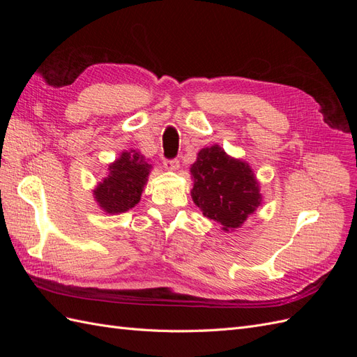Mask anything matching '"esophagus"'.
<instances>
[{
  "mask_svg": "<svg viewBox=\"0 0 357 357\" xmlns=\"http://www.w3.org/2000/svg\"><path fill=\"white\" fill-rule=\"evenodd\" d=\"M164 167L167 171H177L180 168V162L177 159H172V160H165L164 162Z\"/></svg>",
  "mask_w": 357,
  "mask_h": 357,
  "instance_id": "obj_1",
  "label": "esophagus"
}]
</instances>
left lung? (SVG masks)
Here are the masks:
<instances>
[{
    "instance_id": "8db88e82",
    "label": "left lung",
    "mask_w": 357,
    "mask_h": 357,
    "mask_svg": "<svg viewBox=\"0 0 357 357\" xmlns=\"http://www.w3.org/2000/svg\"><path fill=\"white\" fill-rule=\"evenodd\" d=\"M190 197L205 218L232 232L262 207L255 171L245 160L232 158L219 144L201 149L190 165Z\"/></svg>"
}]
</instances>
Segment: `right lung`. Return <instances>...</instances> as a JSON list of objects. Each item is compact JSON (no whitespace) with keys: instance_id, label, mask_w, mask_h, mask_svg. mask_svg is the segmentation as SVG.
Wrapping results in <instances>:
<instances>
[{"instance_id":"1","label":"right lung","mask_w":357,"mask_h":357,"mask_svg":"<svg viewBox=\"0 0 357 357\" xmlns=\"http://www.w3.org/2000/svg\"><path fill=\"white\" fill-rule=\"evenodd\" d=\"M152 164L139 150H123L110 162L104 177L93 189V199L105 214H121L134 208L142 199Z\"/></svg>"}]
</instances>
